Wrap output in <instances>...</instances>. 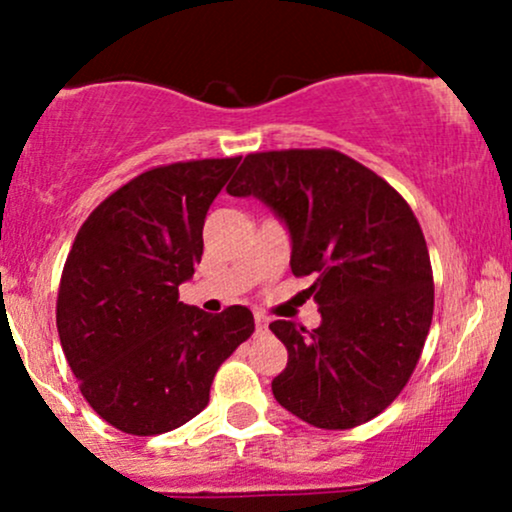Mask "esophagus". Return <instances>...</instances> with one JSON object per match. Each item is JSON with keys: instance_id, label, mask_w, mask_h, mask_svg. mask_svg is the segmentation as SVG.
Returning <instances> with one entry per match:
<instances>
[{"instance_id": "obj_1", "label": "esophagus", "mask_w": 512, "mask_h": 512, "mask_svg": "<svg viewBox=\"0 0 512 512\" xmlns=\"http://www.w3.org/2000/svg\"><path fill=\"white\" fill-rule=\"evenodd\" d=\"M267 325H269V317L262 315V313H255V327H257V332L267 330Z\"/></svg>"}]
</instances>
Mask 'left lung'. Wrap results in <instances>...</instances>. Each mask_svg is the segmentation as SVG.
<instances>
[{
	"mask_svg": "<svg viewBox=\"0 0 512 512\" xmlns=\"http://www.w3.org/2000/svg\"><path fill=\"white\" fill-rule=\"evenodd\" d=\"M226 192L267 204L291 236V272L315 279L320 327L269 325L289 351L276 402L327 431L366 424L407 385L431 327V257L414 211L332 149L245 156Z\"/></svg>",
	"mask_w": 512,
	"mask_h": 512,
	"instance_id": "1",
	"label": "left lung"
}]
</instances>
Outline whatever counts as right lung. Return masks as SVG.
I'll return each mask as SVG.
<instances>
[{"label":"right lung","mask_w":512,"mask_h":512,"mask_svg":"<svg viewBox=\"0 0 512 512\" xmlns=\"http://www.w3.org/2000/svg\"><path fill=\"white\" fill-rule=\"evenodd\" d=\"M236 158L170 163L93 209L62 269L57 332L81 395L132 436H158L209 404L216 370L255 332L245 305L178 301L202 260L207 211Z\"/></svg>","instance_id":"obj_1"}]
</instances>
